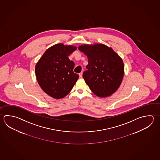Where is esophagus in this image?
<instances>
[{"label": "esophagus", "mask_w": 160, "mask_h": 160, "mask_svg": "<svg viewBox=\"0 0 160 160\" xmlns=\"http://www.w3.org/2000/svg\"><path fill=\"white\" fill-rule=\"evenodd\" d=\"M82 73H79V78H82Z\"/></svg>", "instance_id": "esophagus-1"}]
</instances>
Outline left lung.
Returning <instances> with one entry per match:
<instances>
[{
  "instance_id": "left-lung-1",
  "label": "left lung",
  "mask_w": 160,
  "mask_h": 160,
  "mask_svg": "<svg viewBox=\"0 0 160 160\" xmlns=\"http://www.w3.org/2000/svg\"><path fill=\"white\" fill-rule=\"evenodd\" d=\"M78 48L87 56V70L82 74L87 84L97 96H111L119 87L123 78L122 58L103 44H85Z\"/></svg>"
}]
</instances>
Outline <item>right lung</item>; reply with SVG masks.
<instances>
[{
	"label": "right lung",
	"instance_id": "obj_1",
	"mask_svg": "<svg viewBox=\"0 0 160 160\" xmlns=\"http://www.w3.org/2000/svg\"><path fill=\"white\" fill-rule=\"evenodd\" d=\"M76 47L58 43L46 50L37 63L35 72L37 82L48 96L60 99L72 90L78 75L73 72L75 63L68 56Z\"/></svg>",
	"mask_w": 160,
	"mask_h": 160
}]
</instances>
